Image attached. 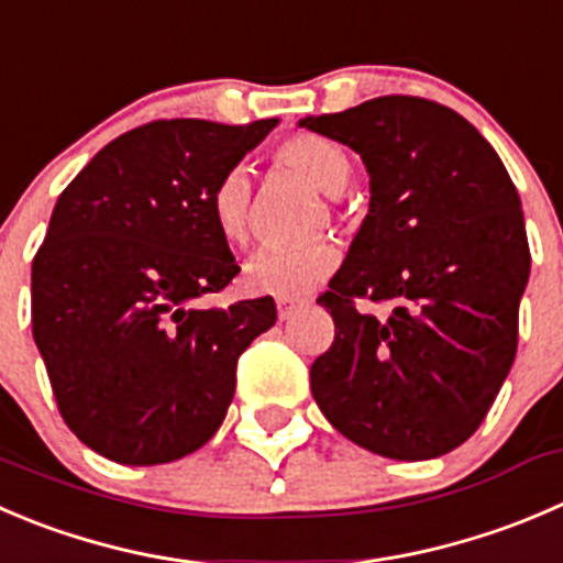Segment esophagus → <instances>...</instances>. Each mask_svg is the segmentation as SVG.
<instances>
[{
	"instance_id": "34e87169",
	"label": "esophagus",
	"mask_w": 563,
	"mask_h": 563,
	"mask_svg": "<svg viewBox=\"0 0 563 563\" xmlns=\"http://www.w3.org/2000/svg\"><path fill=\"white\" fill-rule=\"evenodd\" d=\"M299 308H302V302H294V299H277V316H280V321L291 319Z\"/></svg>"
}]
</instances>
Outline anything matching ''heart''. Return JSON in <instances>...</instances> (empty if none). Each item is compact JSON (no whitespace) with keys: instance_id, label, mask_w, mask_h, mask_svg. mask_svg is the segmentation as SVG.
Returning a JSON list of instances; mask_svg holds the SVG:
<instances>
[{"instance_id":"b5f03b06","label":"heart","mask_w":563,"mask_h":563,"mask_svg":"<svg viewBox=\"0 0 563 563\" xmlns=\"http://www.w3.org/2000/svg\"><path fill=\"white\" fill-rule=\"evenodd\" d=\"M272 162L319 187L321 192H341L349 181L352 162L332 140L310 131L286 136L272 151ZM209 214L220 236L233 247H244L255 228V187L244 167H228L209 192ZM338 250L330 242L266 244L244 264V291L258 297L297 299L313 291L332 272Z\"/></svg>"}]
</instances>
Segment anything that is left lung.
Returning <instances> with one entry per match:
<instances>
[{
    "mask_svg": "<svg viewBox=\"0 0 563 563\" xmlns=\"http://www.w3.org/2000/svg\"><path fill=\"white\" fill-rule=\"evenodd\" d=\"M363 156L371 209L316 302L335 341L310 365L332 427L390 460H434L487 418L517 354L531 272L520 195L460 112L382 96L302 120ZM360 298L390 303L382 320Z\"/></svg>",
    "mask_w": 563,
    "mask_h": 563,
    "instance_id": "obj_1",
    "label": "left lung"
}]
</instances>
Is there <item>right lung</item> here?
<instances>
[{"label":"right lung","instance_id":"right-lung-1","mask_svg":"<svg viewBox=\"0 0 563 563\" xmlns=\"http://www.w3.org/2000/svg\"><path fill=\"white\" fill-rule=\"evenodd\" d=\"M277 120H151L63 189L32 258V338L70 432L120 465H162L225 420L272 297L203 308L239 275L209 214L217 178Z\"/></svg>","mask_w":563,"mask_h":563}]
</instances>
